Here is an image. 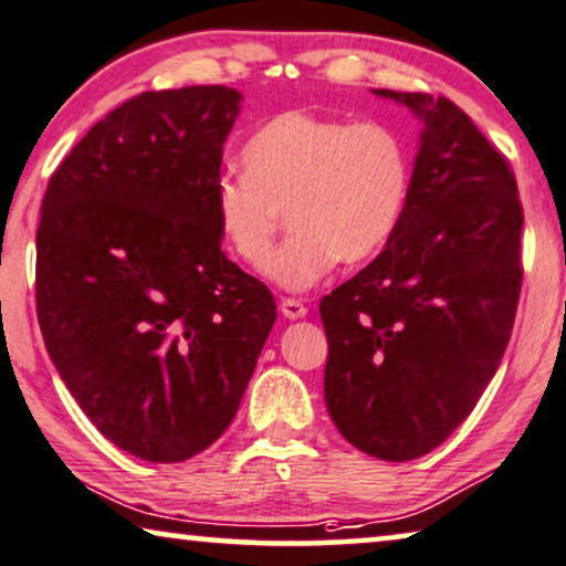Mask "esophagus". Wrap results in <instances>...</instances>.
I'll use <instances>...</instances> for the list:
<instances>
[{"label":"esophagus","mask_w":566,"mask_h":566,"mask_svg":"<svg viewBox=\"0 0 566 566\" xmlns=\"http://www.w3.org/2000/svg\"><path fill=\"white\" fill-rule=\"evenodd\" d=\"M282 315L286 317V319H300V317H305L307 315V307L302 305L300 300H294V297H286V300H282Z\"/></svg>","instance_id":"esophagus-1"}]
</instances>
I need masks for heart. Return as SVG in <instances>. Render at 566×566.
Masks as SVG:
<instances>
[{"mask_svg": "<svg viewBox=\"0 0 566 566\" xmlns=\"http://www.w3.org/2000/svg\"><path fill=\"white\" fill-rule=\"evenodd\" d=\"M241 165L210 192L218 233L243 266L264 269L286 212L293 235L266 268L286 292L310 290L337 259H374L399 229L411 185L407 147L389 126L310 112L259 126Z\"/></svg>", "mask_w": 566, "mask_h": 566, "instance_id": "obj_1", "label": "heart"}]
</instances>
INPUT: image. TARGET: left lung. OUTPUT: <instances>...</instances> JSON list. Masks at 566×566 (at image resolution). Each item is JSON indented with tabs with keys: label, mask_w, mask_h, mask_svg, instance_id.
Listing matches in <instances>:
<instances>
[{
	"label": "left lung",
	"mask_w": 566,
	"mask_h": 566,
	"mask_svg": "<svg viewBox=\"0 0 566 566\" xmlns=\"http://www.w3.org/2000/svg\"><path fill=\"white\" fill-rule=\"evenodd\" d=\"M374 94L424 129L399 229L319 302L325 403L353 447L407 462L468 419L501 366L524 280V210L509 159L450 98Z\"/></svg>",
	"instance_id": "left-lung-1"
}]
</instances>
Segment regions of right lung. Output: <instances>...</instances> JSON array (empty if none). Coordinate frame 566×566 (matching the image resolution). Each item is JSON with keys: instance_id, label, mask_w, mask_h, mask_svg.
Wrapping results in <instances>:
<instances>
[{"instance_id": "add662e5", "label": "right lung", "mask_w": 566, "mask_h": 566, "mask_svg": "<svg viewBox=\"0 0 566 566\" xmlns=\"http://www.w3.org/2000/svg\"><path fill=\"white\" fill-rule=\"evenodd\" d=\"M239 106L226 86L134 96L42 198V340L98 432L139 460L182 462L226 432L276 319L210 208Z\"/></svg>"}]
</instances>
